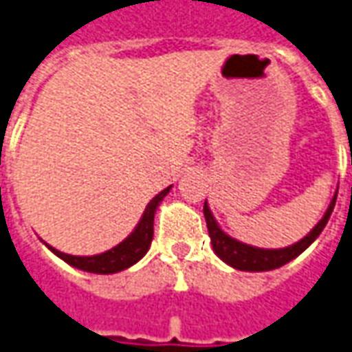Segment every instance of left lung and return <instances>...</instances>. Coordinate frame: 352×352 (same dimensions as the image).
<instances>
[{"instance_id": "obj_1", "label": "left lung", "mask_w": 352, "mask_h": 352, "mask_svg": "<svg viewBox=\"0 0 352 352\" xmlns=\"http://www.w3.org/2000/svg\"><path fill=\"white\" fill-rule=\"evenodd\" d=\"M337 195L333 196L331 204L327 208V212L324 217L318 221V226L308 233L305 239H300L298 243L293 246H287V248H279V250H266V248H256V246H248L239 243L235 239H231L226 235L219 227H217L216 219L212 216L208 204H204V217H206L208 233L212 239V246H214V252L217 256L221 258L226 264L236 267V270H243V272H267V270H276V267L285 266L287 262H291L293 258H296L302 250H307L308 246L316 241V236L324 231L327 219L333 212L336 206Z\"/></svg>"}]
</instances>
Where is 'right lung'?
<instances>
[{"instance_id": "add662e5", "label": "right lung", "mask_w": 352, "mask_h": 352, "mask_svg": "<svg viewBox=\"0 0 352 352\" xmlns=\"http://www.w3.org/2000/svg\"><path fill=\"white\" fill-rule=\"evenodd\" d=\"M169 188L171 186L164 188L160 195H156L150 200L140 223L116 248L107 250L104 254H96V256H71V254L59 252V250L50 246L52 252H56L57 256L65 260L67 264L78 267V270H85V272H92V274H116V272L126 270L129 266L136 264L148 252L152 236H154V214H156V208L162 202V198L169 192Z\"/></svg>"}]
</instances>
